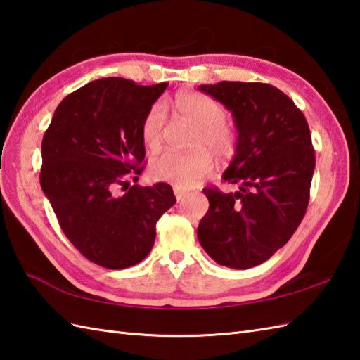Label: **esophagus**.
<instances>
[{"mask_svg":"<svg viewBox=\"0 0 360 360\" xmlns=\"http://www.w3.org/2000/svg\"><path fill=\"white\" fill-rule=\"evenodd\" d=\"M173 192H174V196H176V200H178V202H179L181 200H184L186 195H187V192H184V190H181V188H178V187H174Z\"/></svg>","mask_w":360,"mask_h":360,"instance_id":"34e87169","label":"esophagus"}]
</instances>
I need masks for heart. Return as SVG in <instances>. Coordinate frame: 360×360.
Instances as JSON below:
<instances>
[{
  "label": "heart",
  "mask_w": 360,
  "mask_h": 360,
  "mask_svg": "<svg viewBox=\"0 0 360 360\" xmlns=\"http://www.w3.org/2000/svg\"><path fill=\"white\" fill-rule=\"evenodd\" d=\"M174 108L182 116L193 120L200 127L192 147L198 148L187 155L165 151L151 159L150 172L156 179L172 182L174 187L187 190L195 187L213 170V158L210 152L219 158L231 156L236 139L231 128L226 125V111L223 106L210 97L198 93H181L174 97ZM165 124V111L162 105H153L145 114L141 134L142 141L150 150H158L162 143ZM205 148H209L205 150Z\"/></svg>",
  "instance_id": "heart-1"
}]
</instances>
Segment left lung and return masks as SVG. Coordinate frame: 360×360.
<instances>
[{
	"label": "left lung",
	"instance_id": "left-lung-1",
	"mask_svg": "<svg viewBox=\"0 0 360 360\" xmlns=\"http://www.w3.org/2000/svg\"><path fill=\"white\" fill-rule=\"evenodd\" d=\"M232 112L238 131L223 179L235 193L204 188L209 210L198 240L221 266L249 269L285 246L307 213L316 167L308 122L278 88L267 83L200 85Z\"/></svg>",
	"mask_w": 360,
	"mask_h": 360
}]
</instances>
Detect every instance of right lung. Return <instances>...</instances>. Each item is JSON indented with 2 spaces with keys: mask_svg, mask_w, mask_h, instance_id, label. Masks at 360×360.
<instances>
[{
  "mask_svg": "<svg viewBox=\"0 0 360 360\" xmlns=\"http://www.w3.org/2000/svg\"><path fill=\"white\" fill-rule=\"evenodd\" d=\"M167 86L120 77L89 82L60 102L43 137V193L68 240L106 269L142 262L155 244L158 219L176 202L165 182L115 193L127 176L143 170L141 127Z\"/></svg>",
  "mask_w": 360,
  "mask_h": 360,
  "instance_id": "obj_1",
  "label": "right lung"
}]
</instances>
